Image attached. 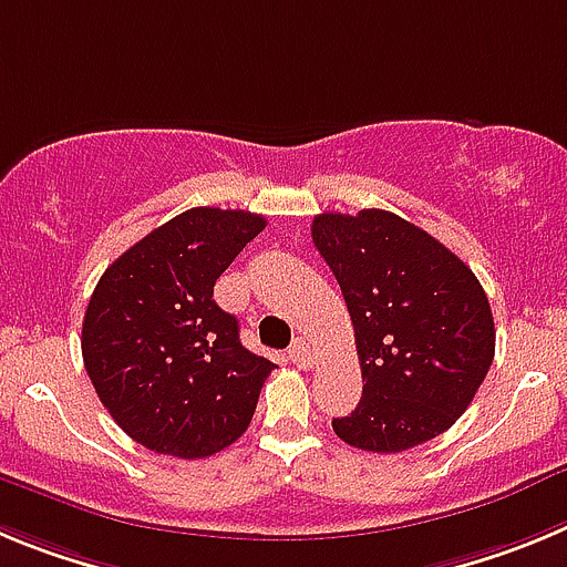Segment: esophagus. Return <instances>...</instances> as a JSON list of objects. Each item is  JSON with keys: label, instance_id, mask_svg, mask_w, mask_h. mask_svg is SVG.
I'll use <instances>...</instances> for the list:
<instances>
[{"label": "esophagus", "instance_id": "1", "mask_svg": "<svg viewBox=\"0 0 567 567\" xmlns=\"http://www.w3.org/2000/svg\"><path fill=\"white\" fill-rule=\"evenodd\" d=\"M288 359L293 361L296 367H310V361H313V355H310L308 341H305V339H296L293 344H290V350H288Z\"/></svg>", "mask_w": 567, "mask_h": 567}]
</instances>
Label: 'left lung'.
I'll use <instances>...</instances> for the list:
<instances>
[{"label": "left lung", "instance_id": "obj_1", "mask_svg": "<svg viewBox=\"0 0 567 567\" xmlns=\"http://www.w3.org/2000/svg\"><path fill=\"white\" fill-rule=\"evenodd\" d=\"M313 246L353 319L361 401L333 417L364 452H404L446 432L494 359L488 296L443 243L381 208L313 217Z\"/></svg>", "mask_w": 567, "mask_h": 567}]
</instances>
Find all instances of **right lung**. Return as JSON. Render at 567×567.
<instances>
[{
	"mask_svg": "<svg viewBox=\"0 0 567 567\" xmlns=\"http://www.w3.org/2000/svg\"><path fill=\"white\" fill-rule=\"evenodd\" d=\"M262 228V214L188 208L121 254L90 296L86 375L121 430L157 455L208 457L251 423L277 364L243 347L214 282Z\"/></svg>",
	"mask_w": 567,
	"mask_h": 567,
	"instance_id": "right-lung-1",
	"label": "right lung"
}]
</instances>
